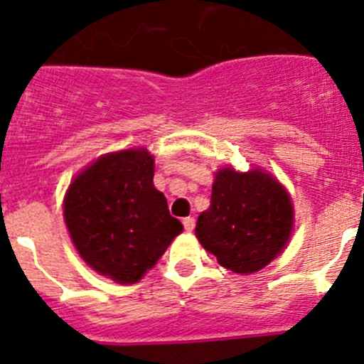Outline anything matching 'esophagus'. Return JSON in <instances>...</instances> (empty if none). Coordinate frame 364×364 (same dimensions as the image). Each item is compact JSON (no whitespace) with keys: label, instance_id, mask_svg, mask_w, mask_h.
Returning a JSON list of instances; mask_svg holds the SVG:
<instances>
[{"label":"esophagus","instance_id":"1","mask_svg":"<svg viewBox=\"0 0 364 364\" xmlns=\"http://www.w3.org/2000/svg\"><path fill=\"white\" fill-rule=\"evenodd\" d=\"M182 224H184V230L186 231H193V230H195V218H193V217H186L184 220H182Z\"/></svg>","mask_w":364,"mask_h":364}]
</instances>
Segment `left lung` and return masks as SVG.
<instances>
[{"label": "left lung", "instance_id": "1", "mask_svg": "<svg viewBox=\"0 0 364 364\" xmlns=\"http://www.w3.org/2000/svg\"><path fill=\"white\" fill-rule=\"evenodd\" d=\"M294 208L277 180L253 169H220L211 189L210 210L197 220L202 246L218 264L235 273H253L269 264L288 242Z\"/></svg>", "mask_w": 364, "mask_h": 364}]
</instances>
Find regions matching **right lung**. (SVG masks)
<instances>
[{
  "label": "right lung",
  "mask_w": 364,
  "mask_h": 364,
  "mask_svg": "<svg viewBox=\"0 0 364 364\" xmlns=\"http://www.w3.org/2000/svg\"><path fill=\"white\" fill-rule=\"evenodd\" d=\"M146 149L105 154L80 173L65 195V224L87 264L133 284L156 264L182 224L153 186Z\"/></svg>",
  "instance_id": "obj_1"
}]
</instances>
